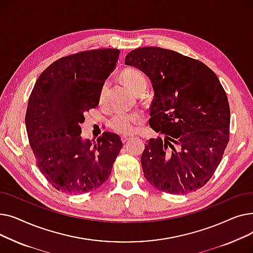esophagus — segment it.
<instances>
[{
    "label": "esophagus",
    "instance_id": "34e87169",
    "mask_svg": "<svg viewBox=\"0 0 253 253\" xmlns=\"http://www.w3.org/2000/svg\"><path fill=\"white\" fill-rule=\"evenodd\" d=\"M131 139V136L130 135H123L122 137H121V140H122V142L123 143H126L128 140H130Z\"/></svg>",
    "mask_w": 253,
    "mask_h": 253
}]
</instances>
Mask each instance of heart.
<instances>
[{"mask_svg": "<svg viewBox=\"0 0 253 253\" xmlns=\"http://www.w3.org/2000/svg\"><path fill=\"white\" fill-rule=\"evenodd\" d=\"M122 81L132 92L137 93L142 88H147V81H145L144 75L135 69L125 70L122 75ZM106 90V85H103L100 93V100L103 99L104 93ZM142 115L137 112L133 113H125V112H117L111 119L110 126L119 133L128 134L133 132L138 124L142 121Z\"/></svg>", "mask_w": 253, "mask_h": 253, "instance_id": "obj_1", "label": "heart"}]
</instances>
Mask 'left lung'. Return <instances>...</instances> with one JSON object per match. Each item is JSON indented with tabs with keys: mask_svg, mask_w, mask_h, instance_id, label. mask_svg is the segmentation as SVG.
Instances as JSON below:
<instances>
[{
	"mask_svg": "<svg viewBox=\"0 0 253 253\" xmlns=\"http://www.w3.org/2000/svg\"><path fill=\"white\" fill-rule=\"evenodd\" d=\"M125 64L150 79L155 95L150 126L163 134L145 144L144 177L169 194L202 188L230 137V105L218 78L203 62L159 47L132 50Z\"/></svg>",
	"mask_w": 253,
	"mask_h": 253,
	"instance_id": "left-lung-1",
	"label": "left lung"
}]
</instances>
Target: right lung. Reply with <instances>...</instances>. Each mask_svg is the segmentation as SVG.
I'll use <instances>...</instances> for the list:
<instances>
[{"label": "right lung", "mask_w": 253, "mask_h": 253, "mask_svg": "<svg viewBox=\"0 0 253 253\" xmlns=\"http://www.w3.org/2000/svg\"><path fill=\"white\" fill-rule=\"evenodd\" d=\"M119 49H96L62 57L40 75L29 98L25 127L42 174L56 190H96L111 175L121 138L103 132L96 141L81 136L84 114L99 103Z\"/></svg>", "instance_id": "right-lung-1"}]
</instances>
